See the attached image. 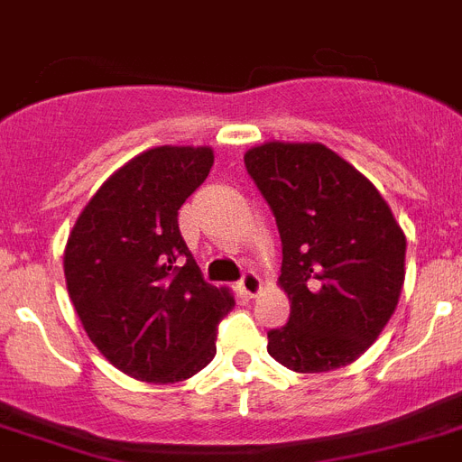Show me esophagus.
Wrapping results in <instances>:
<instances>
[{"label": "esophagus", "instance_id": "34e87169", "mask_svg": "<svg viewBox=\"0 0 462 462\" xmlns=\"http://www.w3.org/2000/svg\"><path fill=\"white\" fill-rule=\"evenodd\" d=\"M239 289H242L244 293H246V296L255 298L263 291L261 277H258V274H254V273H246L242 277V282H239Z\"/></svg>", "mask_w": 462, "mask_h": 462}]
</instances>
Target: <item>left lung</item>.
<instances>
[{"label":"left lung","instance_id":"left-lung-1","mask_svg":"<svg viewBox=\"0 0 462 462\" xmlns=\"http://www.w3.org/2000/svg\"><path fill=\"white\" fill-rule=\"evenodd\" d=\"M244 162L277 218V284L291 303L289 324L267 333V352L296 374L347 366L397 310L404 230L369 178L321 143L267 141Z\"/></svg>","mask_w":462,"mask_h":462}]
</instances>
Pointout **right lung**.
Instances as JSON below:
<instances>
[{"instance_id": "obj_1", "label": "right lung", "mask_w": 462, "mask_h": 462, "mask_svg": "<svg viewBox=\"0 0 462 462\" xmlns=\"http://www.w3.org/2000/svg\"><path fill=\"white\" fill-rule=\"evenodd\" d=\"M208 145L135 154L77 216L63 267L81 327L112 366L143 383L188 381L216 355L227 286L207 284L178 230V208L207 180Z\"/></svg>"}]
</instances>
